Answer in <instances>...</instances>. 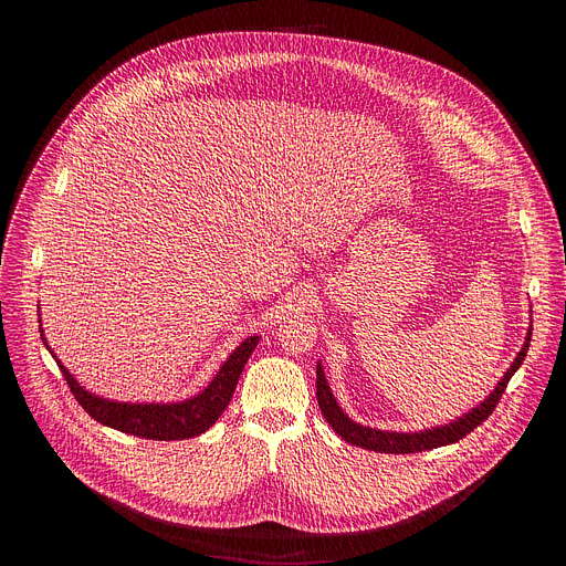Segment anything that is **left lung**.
I'll return each instance as SVG.
<instances>
[{"mask_svg":"<svg viewBox=\"0 0 566 566\" xmlns=\"http://www.w3.org/2000/svg\"><path fill=\"white\" fill-rule=\"evenodd\" d=\"M530 337H532V325L527 328L525 335V344L518 350L516 360L512 363V367L504 371V376L497 380L495 390L478 406L468 410L461 418H457L450 424L442 427H431L424 431H380V429H371V427H363L360 422H353L348 415L342 410V406L337 403L328 380H325L323 367L321 363L316 365V399H318V408L323 412V418L328 420V424L350 444H358V448L371 450V452H385V454H412V452H424V450H436L442 448V444H452L459 442L463 436H468L470 431L478 429L489 415L495 410L504 388L512 380V376L516 374V369L523 365L527 348H530Z\"/></svg>","mask_w":566,"mask_h":566,"instance_id":"1","label":"left lung"}]
</instances>
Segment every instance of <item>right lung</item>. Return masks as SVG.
<instances>
[{
    "label": "right lung",
    "instance_id": "add662e5",
    "mask_svg": "<svg viewBox=\"0 0 566 566\" xmlns=\"http://www.w3.org/2000/svg\"><path fill=\"white\" fill-rule=\"evenodd\" d=\"M39 331H41V339H43L45 348L56 360L59 369H62L77 403L88 415H92L96 422H101L109 429H116V431L137 436V438H148V440H184V438H195V436L211 429L218 422L220 415L224 412V408L229 406L231 395L238 385V378H241L243 367L248 365L252 350L259 344V337H248L241 346H235V350L218 369L213 380L208 382L199 395H195L186 401L128 403V401L103 399L94 392L84 390L82 385L75 380V376L62 365V360H59L54 350L48 346L43 328H39Z\"/></svg>",
    "mask_w": 566,
    "mask_h": 566
}]
</instances>
